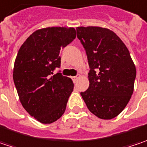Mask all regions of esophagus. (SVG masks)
<instances>
[{"label": "esophagus", "instance_id": "1", "mask_svg": "<svg viewBox=\"0 0 147 147\" xmlns=\"http://www.w3.org/2000/svg\"><path fill=\"white\" fill-rule=\"evenodd\" d=\"M80 77V74H77L76 76H74V77H73V80L75 82V81H77V79L78 78Z\"/></svg>", "mask_w": 147, "mask_h": 147}]
</instances>
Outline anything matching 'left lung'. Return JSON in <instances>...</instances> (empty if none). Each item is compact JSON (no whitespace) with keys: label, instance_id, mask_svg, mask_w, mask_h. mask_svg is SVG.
I'll use <instances>...</instances> for the list:
<instances>
[{"label":"left lung","instance_id":"1","mask_svg":"<svg viewBox=\"0 0 147 147\" xmlns=\"http://www.w3.org/2000/svg\"><path fill=\"white\" fill-rule=\"evenodd\" d=\"M77 37L88 60L89 87L80 94L88 110L112 119L131 98L136 75L129 50L113 31L101 27H77Z\"/></svg>","mask_w":147,"mask_h":147}]
</instances>
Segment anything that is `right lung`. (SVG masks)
I'll return each instance as SVG.
<instances>
[{
    "mask_svg": "<svg viewBox=\"0 0 147 147\" xmlns=\"http://www.w3.org/2000/svg\"><path fill=\"white\" fill-rule=\"evenodd\" d=\"M76 37L74 28L49 27L38 30L21 45L16 56L13 79L23 107L41 123L49 124L61 117L74 84L63 76L59 68L61 49Z\"/></svg>",
    "mask_w": 147,
    "mask_h": 147,
    "instance_id": "1",
    "label": "right lung"
}]
</instances>
